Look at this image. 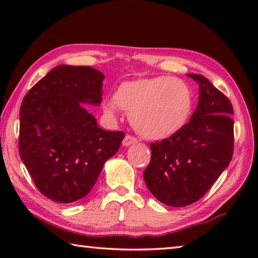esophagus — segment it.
<instances>
[{"instance_id":"esophagus-1","label":"esophagus","mask_w":258,"mask_h":258,"mask_svg":"<svg viewBox=\"0 0 258 258\" xmlns=\"http://www.w3.org/2000/svg\"><path fill=\"white\" fill-rule=\"evenodd\" d=\"M137 142H138L137 138L133 137V135H131V134H126L124 140H123V146L127 147V146L133 145V143H137Z\"/></svg>"}]
</instances>
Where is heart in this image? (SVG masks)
<instances>
[{"label":"heart","mask_w":258,"mask_h":258,"mask_svg":"<svg viewBox=\"0 0 258 258\" xmlns=\"http://www.w3.org/2000/svg\"><path fill=\"white\" fill-rule=\"evenodd\" d=\"M113 104L131 115V123L143 138L163 140L180 132L190 119L194 97L184 82L169 76L126 81L117 87ZM112 112V104H107Z\"/></svg>","instance_id":"1"}]
</instances>
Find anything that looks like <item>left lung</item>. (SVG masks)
<instances>
[{
    "label": "left lung",
    "mask_w": 258,
    "mask_h": 258,
    "mask_svg": "<svg viewBox=\"0 0 258 258\" xmlns=\"http://www.w3.org/2000/svg\"><path fill=\"white\" fill-rule=\"evenodd\" d=\"M199 85L191 119L171 138L150 143L143 172L148 189L167 206L184 207L204 197L233 156V108L206 77L187 74Z\"/></svg>",
    "instance_id": "left-lung-1"
}]
</instances>
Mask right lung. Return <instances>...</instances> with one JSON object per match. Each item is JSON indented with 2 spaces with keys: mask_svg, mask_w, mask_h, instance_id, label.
Wrapping results in <instances>:
<instances>
[{
  "mask_svg": "<svg viewBox=\"0 0 258 258\" xmlns=\"http://www.w3.org/2000/svg\"><path fill=\"white\" fill-rule=\"evenodd\" d=\"M103 74L60 64L21 102L19 155L43 196L69 204L89 194L125 133L104 131L81 102L100 104Z\"/></svg>",
  "mask_w": 258,
  "mask_h": 258,
  "instance_id": "add662e5",
  "label": "right lung"
}]
</instances>
